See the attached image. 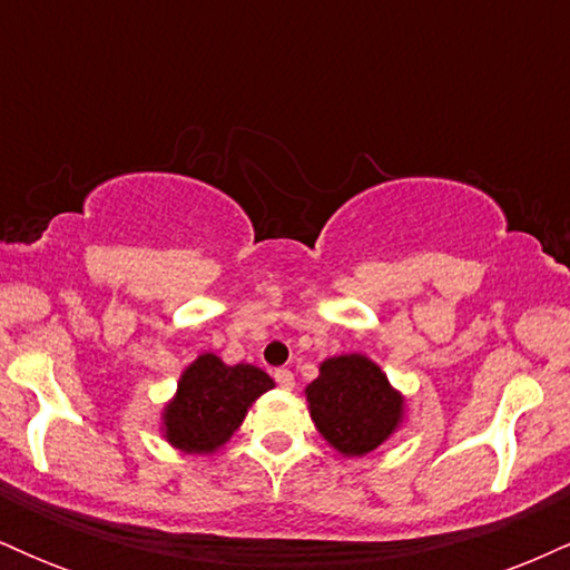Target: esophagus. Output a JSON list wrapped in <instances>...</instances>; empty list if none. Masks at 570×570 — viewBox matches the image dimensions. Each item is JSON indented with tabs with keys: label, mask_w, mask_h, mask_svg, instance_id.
Here are the masks:
<instances>
[{
	"label": "esophagus",
	"mask_w": 570,
	"mask_h": 570,
	"mask_svg": "<svg viewBox=\"0 0 570 570\" xmlns=\"http://www.w3.org/2000/svg\"><path fill=\"white\" fill-rule=\"evenodd\" d=\"M276 383H278L284 391H292V389H294V375H292V370H276Z\"/></svg>",
	"instance_id": "34e87169"
}]
</instances>
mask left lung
Returning <instances> with one entry per match:
<instances>
[{"mask_svg": "<svg viewBox=\"0 0 570 570\" xmlns=\"http://www.w3.org/2000/svg\"><path fill=\"white\" fill-rule=\"evenodd\" d=\"M303 394L313 426L343 458L370 455L407 421V399L364 353L324 358Z\"/></svg>", "mask_w": 570, "mask_h": 570, "instance_id": "obj_1", "label": "left lung"}]
</instances>
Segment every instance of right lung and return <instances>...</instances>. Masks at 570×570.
I'll use <instances>...</instances> for the list:
<instances>
[{
    "label": "right lung",
    "instance_id": "add662e5",
    "mask_svg": "<svg viewBox=\"0 0 570 570\" xmlns=\"http://www.w3.org/2000/svg\"><path fill=\"white\" fill-rule=\"evenodd\" d=\"M273 377L254 364H225L206 351L181 370L176 394L160 410V436L181 455H214L240 429Z\"/></svg>",
    "mask_w": 570,
    "mask_h": 570
}]
</instances>
